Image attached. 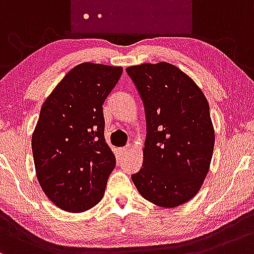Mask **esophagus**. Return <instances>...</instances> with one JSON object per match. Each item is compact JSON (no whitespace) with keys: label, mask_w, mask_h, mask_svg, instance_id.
<instances>
[{"label":"esophagus","mask_w":254,"mask_h":254,"mask_svg":"<svg viewBox=\"0 0 254 254\" xmlns=\"http://www.w3.org/2000/svg\"><path fill=\"white\" fill-rule=\"evenodd\" d=\"M128 149H129V147H128V146H126V147H120V149H119L120 155H125V153H127L128 152Z\"/></svg>","instance_id":"1"}]
</instances>
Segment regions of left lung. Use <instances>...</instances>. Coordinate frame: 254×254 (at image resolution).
<instances>
[{
  "label": "left lung",
  "mask_w": 254,
  "mask_h": 254,
  "mask_svg": "<svg viewBox=\"0 0 254 254\" xmlns=\"http://www.w3.org/2000/svg\"><path fill=\"white\" fill-rule=\"evenodd\" d=\"M126 72L144 102L147 125L144 162L132 180L150 203L180 206L196 195L210 169L215 129L209 102L192 78L168 62Z\"/></svg>",
  "instance_id": "1"
}]
</instances>
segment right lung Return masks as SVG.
Segmentation results:
<instances>
[{"instance_id":"obj_1","label":"right lung","mask_w":254,"mask_h":254,"mask_svg":"<svg viewBox=\"0 0 254 254\" xmlns=\"http://www.w3.org/2000/svg\"><path fill=\"white\" fill-rule=\"evenodd\" d=\"M122 67L84 62L42 105L32 134L37 180L51 203L84 212L102 200L116 158L104 138L103 104Z\"/></svg>"}]
</instances>
